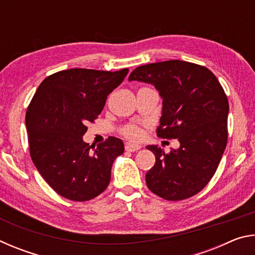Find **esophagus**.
Wrapping results in <instances>:
<instances>
[{"instance_id":"1","label":"esophagus","mask_w":255,"mask_h":255,"mask_svg":"<svg viewBox=\"0 0 255 255\" xmlns=\"http://www.w3.org/2000/svg\"><path fill=\"white\" fill-rule=\"evenodd\" d=\"M140 148L139 145H135V144H126L125 145V149L127 150V152H136Z\"/></svg>"}]
</instances>
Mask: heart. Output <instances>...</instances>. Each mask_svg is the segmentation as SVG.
Returning <instances> with one entry per match:
<instances>
[{"label": "heart", "mask_w": 255, "mask_h": 255, "mask_svg": "<svg viewBox=\"0 0 255 255\" xmlns=\"http://www.w3.org/2000/svg\"><path fill=\"white\" fill-rule=\"evenodd\" d=\"M120 133L130 140H139L144 136V129L141 125L129 123L120 128Z\"/></svg>", "instance_id": "heart-1"}]
</instances>
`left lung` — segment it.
Here are the masks:
<instances>
[{"instance_id": "obj_1", "label": "left lung", "mask_w": 255, "mask_h": 255, "mask_svg": "<svg viewBox=\"0 0 255 255\" xmlns=\"http://www.w3.org/2000/svg\"><path fill=\"white\" fill-rule=\"evenodd\" d=\"M128 80L157 89L163 99L157 136L180 141L169 153L147 146L155 155L146 173L148 189L169 201L197 195L214 176L227 144L228 100L223 86L207 67L178 59L137 67Z\"/></svg>"}]
</instances>
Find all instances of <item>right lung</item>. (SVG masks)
Listing matches in <instances>:
<instances>
[{
  "mask_svg": "<svg viewBox=\"0 0 255 255\" xmlns=\"http://www.w3.org/2000/svg\"><path fill=\"white\" fill-rule=\"evenodd\" d=\"M128 71L71 68L47 76L38 86L25 114L30 156L59 196L86 201L109 185L112 163L124 153L123 140L108 137L91 152L83 135Z\"/></svg>",
  "mask_w": 255,
  "mask_h": 255,
  "instance_id": "1",
  "label": "right lung"
}]
</instances>
